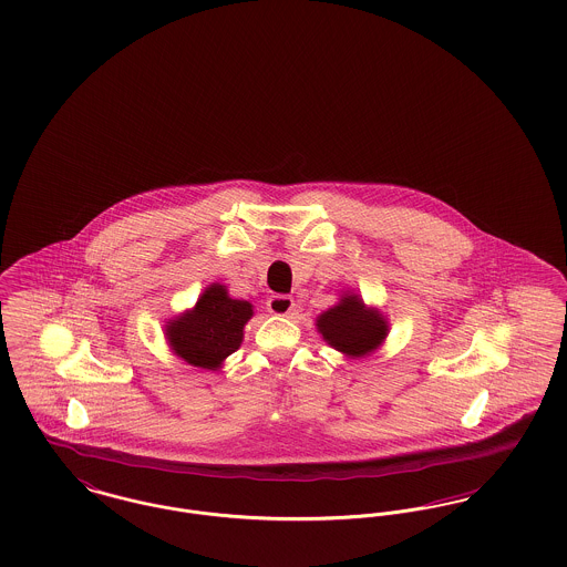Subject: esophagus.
Listing matches in <instances>:
<instances>
[{
    "instance_id": "34e87169",
    "label": "esophagus",
    "mask_w": 567,
    "mask_h": 567,
    "mask_svg": "<svg viewBox=\"0 0 567 567\" xmlns=\"http://www.w3.org/2000/svg\"><path fill=\"white\" fill-rule=\"evenodd\" d=\"M293 308H296L293 297L271 296L268 299V310H270L271 315H276V317H287V315H291Z\"/></svg>"
}]
</instances>
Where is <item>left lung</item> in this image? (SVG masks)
<instances>
[{
  "label": "left lung",
  "mask_w": 567,
  "mask_h": 567,
  "mask_svg": "<svg viewBox=\"0 0 567 567\" xmlns=\"http://www.w3.org/2000/svg\"><path fill=\"white\" fill-rule=\"evenodd\" d=\"M317 329L336 351L363 357L384 342L389 323L377 308H368L361 297L347 293L333 308L317 317Z\"/></svg>",
  "instance_id": "8db88e82"
}]
</instances>
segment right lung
I'll use <instances>...</instances> for the list:
<instances>
[{"label": "right lung", "instance_id": "right-lung-1", "mask_svg": "<svg viewBox=\"0 0 567 567\" xmlns=\"http://www.w3.org/2000/svg\"><path fill=\"white\" fill-rule=\"evenodd\" d=\"M252 317V303L231 299L223 285H210L197 303L165 324V338L176 357L193 368L218 370L243 344L244 324Z\"/></svg>", "mask_w": 567, "mask_h": 567}]
</instances>
